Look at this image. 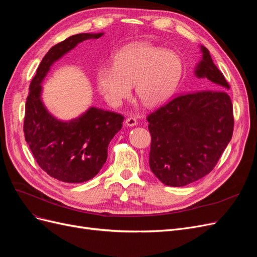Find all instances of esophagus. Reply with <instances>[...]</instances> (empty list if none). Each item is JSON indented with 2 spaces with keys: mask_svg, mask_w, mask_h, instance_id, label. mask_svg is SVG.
<instances>
[{
  "mask_svg": "<svg viewBox=\"0 0 257 257\" xmlns=\"http://www.w3.org/2000/svg\"><path fill=\"white\" fill-rule=\"evenodd\" d=\"M125 125L126 126H136L137 125V120L136 118H134V116H128V118H126L125 120Z\"/></svg>",
  "mask_w": 257,
  "mask_h": 257,
  "instance_id": "esophagus-1",
  "label": "esophagus"
}]
</instances>
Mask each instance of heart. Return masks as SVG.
Returning <instances> with one entry per match:
<instances>
[{"label": "heart", "instance_id": "1", "mask_svg": "<svg viewBox=\"0 0 257 257\" xmlns=\"http://www.w3.org/2000/svg\"><path fill=\"white\" fill-rule=\"evenodd\" d=\"M182 75V62L174 51L148 43L125 46L113 57V66H100L96 84L111 105H120L135 84L136 95L146 106L166 102L173 96Z\"/></svg>", "mask_w": 257, "mask_h": 257}]
</instances>
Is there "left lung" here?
<instances>
[{
	"label": "left lung",
	"mask_w": 257,
	"mask_h": 257,
	"mask_svg": "<svg viewBox=\"0 0 257 257\" xmlns=\"http://www.w3.org/2000/svg\"><path fill=\"white\" fill-rule=\"evenodd\" d=\"M199 48L201 58L194 75L211 90L176 97L147 118L152 139L149 165L169 186H183L208 175L232 136L229 85L209 50Z\"/></svg>",
	"instance_id": "1"
}]
</instances>
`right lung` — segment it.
I'll return each instance as SVG.
<instances>
[{
  "label": "right lung",
  "mask_w": 257,
  "mask_h": 257,
  "mask_svg": "<svg viewBox=\"0 0 257 257\" xmlns=\"http://www.w3.org/2000/svg\"><path fill=\"white\" fill-rule=\"evenodd\" d=\"M104 33H81L66 38L45 54L31 81L26 104L25 137L38 165L62 182L80 183L98 174L107 160L108 145L122 128L119 113L90 107L71 120L54 116L43 100V81L51 66L77 45Z\"/></svg>",
  "instance_id": "obj_1"
}]
</instances>
